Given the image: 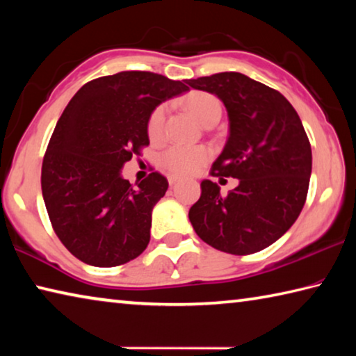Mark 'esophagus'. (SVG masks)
I'll use <instances>...</instances> for the list:
<instances>
[{"mask_svg":"<svg viewBox=\"0 0 356 356\" xmlns=\"http://www.w3.org/2000/svg\"><path fill=\"white\" fill-rule=\"evenodd\" d=\"M179 180H180V177L172 176V174H171V176H168V182H170V185H176Z\"/></svg>","mask_w":356,"mask_h":356,"instance_id":"esophagus-1","label":"esophagus"}]
</instances>
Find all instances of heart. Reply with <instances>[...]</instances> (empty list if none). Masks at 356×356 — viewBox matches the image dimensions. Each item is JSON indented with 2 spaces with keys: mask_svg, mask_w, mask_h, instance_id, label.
I'll return each mask as SVG.
<instances>
[{
  "mask_svg": "<svg viewBox=\"0 0 356 356\" xmlns=\"http://www.w3.org/2000/svg\"><path fill=\"white\" fill-rule=\"evenodd\" d=\"M185 108L195 119L200 120L201 124L206 125L210 119L220 118L221 105L220 102L213 97L212 94L207 92H191L184 100ZM165 113L166 108L156 106L149 116L147 120V134L150 140H159L163 134L165 124ZM209 159V152L206 147L201 146H171L166 149L160 156V163L163 165L168 171L177 176H186V174L196 172L200 168L206 163Z\"/></svg>",
  "mask_w": 356,
  "mask_h": 356,
  "instance_id": "obj_1",
  "label": "heart"
}]
</instances>
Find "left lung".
Segmentation results:
<instances>
[{"label":"left lung","mask_w":356,"mask_h":356,"mask_svg":"<svg viewBox=\"0 0 356 356\" xmlns=\"http://www.w3.org/2000/svg\"><path fill=\"white\" fill-rule=\"evenodd\" d=\"M226 106L229 136L212 176L238 179L227 196L212 180L190 209L195 232L215 250L252 254L275 243L298 218L308 195L311 144L284 95L238 72L185 80Z\"/></svg>","instance_id":"left-lung-1"}]
</instances>
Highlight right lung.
Segmentation results:
<instances>
[{
    "label": "right lung",
    "mask_w": 356,
    "mask_h": 356,
    "mask_svg": "<svg viewBox=\"0 0 356 356\" xmlns=\"http://www.w3.org/2000/svg\"><path fill=\"white\" fill-rule=\"evenodd\" d=\"M186 91L152 72H119L86 83L65 106L42 163V196L56 236L81 262L116 267L146 250L168 180L152 172L134 186L122 168L149 144L155 108Z\"/></svg>",
    "instance_id": "add662e5"
}]
</instances>
